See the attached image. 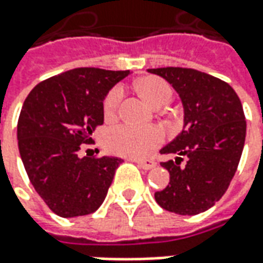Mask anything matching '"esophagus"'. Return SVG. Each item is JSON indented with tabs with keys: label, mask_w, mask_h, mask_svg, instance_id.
<instances>
[{
	"label": "esophagus",
	"mask_w": 263,
	"mask_h": 263,
	"mask_svg": "<svg viewBox=\"0 0 263 263\" xmlns=\"http://www.w3.org/2000/svg\"><path fill=\"white\" fill-rule=\"evenodd\" d=\"M132 162H135L141 169L143 171H151V169H154L156 163H155L154 160H142V159H131Z\"/></svg>",
	"instance_id": "34e87169"
}]
</instances>
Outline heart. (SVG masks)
<instances>
[{"mask_svg":"<svg viewBox=\"0 0 263 263\" xmlns=\"http://www.w3.org/2000/svg\"><path fill=\"white\" fill-rule=\"evenodd\" d=\"M138 90L154 107L165 104L172 97V87L159 77H143L137 83ZM124 98V87L115 86L104 98L103 111L105 120H114ZM165 135L158 126H134L128 124L117 125L105 132L104 143L111 154L143 159L163 142Z\"/></svg>","mask_w":263,"mask_h":263,"instance_id":"1","label":"heart"}]
</instances>
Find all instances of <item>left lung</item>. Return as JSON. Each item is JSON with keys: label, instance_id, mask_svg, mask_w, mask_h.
<instances>
[{"label": "left lung", "instance_id": "left-lung-1", "mask_svg": "<svg viewBox=\"0 0 263 263\" xmlns=\"http://www.w3.org/2000/svg\"><path fill=\"white\" fill-rule=\"evenodd\" d=\"M165 79L183 105V131L160 154L176 155L162 162L171 182L155 193L162 209L196 215L220 200L237 172L247 122L242 104L228 83L203 71L183 67L148 69ZM184 166H180L182 158Z\"/></svg>", "mask_w": 263, "mask_h": 263}]
</instances>
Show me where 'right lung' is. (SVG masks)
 I'll return each mask as SVG.
<instances>
[{
	"mask_svg": "<svg viewBox=\"0 0 263 263\" xmlns=\"http://www.w3.org/2000/svg\"><path fill=\"white\" fill-rule=\"evenodd\" d=\"M129 70L80 67L33 87L21 109L18 148L36 193L54 214L73 218L103 204L120 158L79 156L104 124V98Z\"/></svg>",
	"mask_w": 263,
	"mask_h": 263,
	"instance_id": "right-lung-1",
	"label": "right lung"
}]
</instances>
